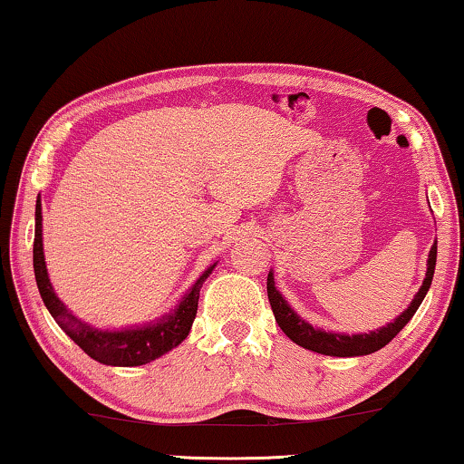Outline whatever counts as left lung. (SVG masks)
Wrapping results in <instances>:
<instances>
[{"label":"left lung","instance_id":"1","mask_svg":"<svg viewBox=\"0 0 464 464\" xmlns=\"http://www.w3.org/2000/svg\"><path fill=\"white\" fill-rule=\"evenodd\" d=\"M435 258H438V244L431 246L430 250V260H427V273L423 279V285L414 295V300L411 302V306L404 310L398 319H393L392 323H387L385 327L377 329V331H369V334H334V331H323L319 327H313V324L306 323L302 316L292 310L287 300L283 298L279 289L275 287V276L273 271L268 273L266 279V292H268V302H271L275 321L279 323V327L283 334H285L289 340L294 343L302 345V348L319 352V354L324 356H366L372 354V352L382 350L383 345L390 343L393 337H396L400 331L404 329V324L409 323L414 313H417L420 302L430 292L431 287V279H433V271H435Z\"/></svg>","mask_w":464,"mask_h":464}]
</instances>
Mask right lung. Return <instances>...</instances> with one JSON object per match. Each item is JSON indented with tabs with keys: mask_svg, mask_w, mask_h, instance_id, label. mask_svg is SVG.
<instances>
[{
	"mask_svg": "<svg viewBox=\"0 0 464 464\" xmlns=\"http://www.w3.org/2000/svg\"><path fill=\"white\" fill-rule=\"evenodd\" d=\"M41 202L37 199L34 206V241H33V268L34 279H37V287L41 294V300L50 310V314L55 323L64 329V334L92 356L93 361L110 366H140L145 362L156 361L166 352L177 348L185 337L189 335L193 319L198 313V300L202 283L208 279V275L214 271L217 262L206 268L202 276L193 283L191 289L183 295L181 302L177 304L175 310L164 314L162 319L156 323L141 324V327H129L121 331L110 329H95L93 324H87L74 316L68 310L62 300L55 295L50 276H47L45 256H44V235H41Z\"/></svg>",
	"mask_w": 464,
	"mask_h": 464,
	"instance_id": "add662e5",
	"label": "right lung"
}]
</instances>
